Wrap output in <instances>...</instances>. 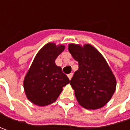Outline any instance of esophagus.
<instances>
[{"instance_id": "34e87169", "label": "esophagus", "mask_w": 130, "mask_h": 130, "mask_svg": "<svg viewBox=\"0 0 130 130\" xmlns=\"http://www.w3.org/2000/svg\"><path fill=\"white\" fill-rule=\"evenodd\" d=\"M67 76H68V77H69V80H71V79H72L73 77V74L72 73H70V74H68Z\"/></svg>"}]
</instances>
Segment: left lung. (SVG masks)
I'll use <instances>...</instances> for the list:
<instances>
[{
	"label": "left lung",
	"mask_w": 130,
	"mask_h": 130,
	"mask_svg": "<svg viewBox=\"0 0 130 130\" xmlns=\"http://www.w3.org/2000/svg\"><path fill=\"white\" fill-rule=\"evenodd\" d=\"M69 51L79 63L70 81L80 106L95 110L107 103L117 87V80L102 54L90 44L69 45Z\"/></svg>",
	"instance_id": "obj_1"
}]
</instances>
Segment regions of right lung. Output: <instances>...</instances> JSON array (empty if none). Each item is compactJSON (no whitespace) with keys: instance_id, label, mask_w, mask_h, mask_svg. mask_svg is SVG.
I'll use <instances>...</instances> for the list:
<instances>
[{"instance_id":"add662e5","label":"right lung","mask_w":130,"mask_h":130,"mask_svg":"<svg viewBox=\"0 0 130 130\" xmlns=\"http://www.w3.org/2000/svg\"><path fill=\"white\" fill-rule=\"evenodd\" d=\"M64 49L62 44L48 43L35 56L23 83L30 102L39 106L50 105L57 100L63 87L69 83L67 76L55 63Z\"/></svg>"}]
</instances>
